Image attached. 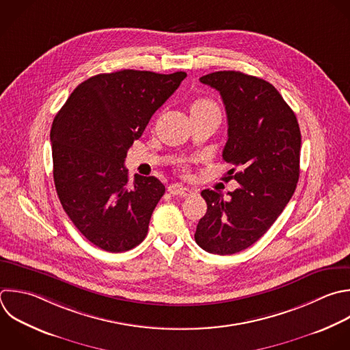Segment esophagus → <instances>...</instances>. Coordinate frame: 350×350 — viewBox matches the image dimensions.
<instances>
[{
  "mask_svg": "<svg viewBox=\"0 0 350 350\" xmlns=\"http://www.w3.org/2000/svg\"><path fill=\"white\" fill-rule=\"evenodd\" d=\"M168 191H170V194H172V196H182V197H189V196H191V194L196 193V190L189 189V187H186V186H183V185H180V183H174V185H171V186L168 187Z\"/></svg>",
  "mask_w": 350,
  "mask_h": 350,
  "instance_id": "esophagus-1",
  "label": "esophagus"
}]
</instances>
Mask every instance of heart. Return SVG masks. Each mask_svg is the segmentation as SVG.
I'll return each instance as SVG.
<instances>
[{
	"mask_svg": "<svg viewBox=\"0 0 350 350\" xmlns=\"http://www.w3.org/2000/svg\"><path fill=\"white\" fill-rule=\"evenodd\" d=\"M215 107V104L209 98H198L193 103L191 109H201V108H211Z\"/></svg>",
	"mask_w": 350,
	"mask_h": 350,
	"instance_id": "obj_1",
	"label": "heart"
}]
</instances>
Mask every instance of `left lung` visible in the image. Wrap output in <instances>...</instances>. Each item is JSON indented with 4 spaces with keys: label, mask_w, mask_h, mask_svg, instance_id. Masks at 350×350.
Wrapping results in <instances>:
<instances>
[{
    "label": "left lung",
    "mask_w": 350,
    "mask_h": 350,
    "mask_svg": "<svg viewBox=\"0 0 350 350\" xmlns=\"http://www.w3.org/2000/svg\"><path fill=\"white\" fill-rule=\"evenodd\" d=\"M200 82L221 96L228 123L223 160L232 165L224 179L239 186L227 201L213 190L201 191L208 209L194 238L209 253L234 254L258 241L294 194L301 133L294 112L267 81L217 71Z\"/></svg>",
    "instance_id": "1"
}]
</instances>
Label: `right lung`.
<instances>
[{"label": "right lung", "mask_w": 350, "mask_h": 350, "mask_svg": "<svg viewBox=\"0 0 350 350\" xmlns=\"http://www.w3.org/2000/svg\"><path fill=\"white\" fill-rule=\"evenodd\" d=\"M186 72L122 70L82 82L56 115L52 130L53 179L60 202L82 235L119 253L139 245L165 193L154 176L124 167L127 152Z\"/></svg>", "instance_id": "1"}]
</instances>
